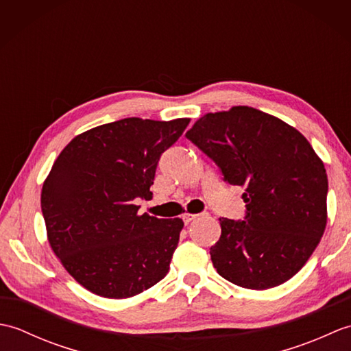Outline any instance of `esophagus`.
Segmentation results:
<instances>
[{"label":"esophagus","instance_id":"obj_1","mask_svg":"<svg viewBox=\"0 0 351 351\" xmlns=\"http://www.w3.org/2000/svg\"><path fill=\"white\" fill-rule=\"evenodd\" d=\"M196 217H197V214H191V213H185V214H182V220H184L185 225H189V223H190L191 220H195Z\"/></svg>","mask_w":351,"mask_h":351}]
</instances>
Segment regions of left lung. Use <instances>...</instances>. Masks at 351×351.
Instances as JSON below:
<instances>
[{
	"mask_svg": "<svg viewBox=\"0 0 351 351\" xmlns=\"http://www.w3.org/2000/svg\"><path fill=\"white\" fill-rule=\"evenodd\" d=\"M245 189L244 220L220 219L210 253L226 280L249 289L278 287L300 270L327 223V173L309 141L280 119L252 107L208 113L185 134Z\"/></svg>",
	"mask_w": 351,
	"mask_h": 351,
	"instance_id": "left-lung-1",
	"label": "left lung"
}]
</instances>
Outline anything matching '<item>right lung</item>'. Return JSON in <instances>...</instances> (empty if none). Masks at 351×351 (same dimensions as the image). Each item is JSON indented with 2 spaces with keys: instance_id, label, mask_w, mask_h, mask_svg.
<instances>
[{
  "instance_id": "1",
  "label": "right lung",
  "mask_w": 351,
  "mask_h": 351,
  "mask_svg": "<svg viewBox=\"0 0 351 351\" xmlns=\"http://www.w3.org/2000/svg\"><path fill=\"white\" fill-rule=\"evenodd\" d=\"M189 123L126 117L80 134L56 160L40 196L48 241L93 294L126 299L167 274L184 221L138 215L134 200L151 197L161 154Z\"/></svg>"
}]
</instances>
